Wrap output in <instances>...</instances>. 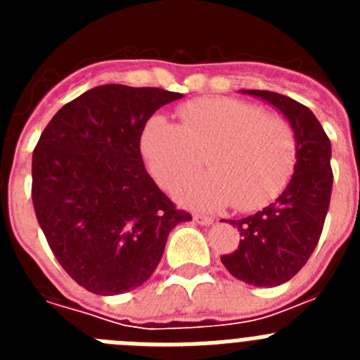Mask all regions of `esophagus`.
<instances>
[{
  "instance_id": "1",
  "label": "esophagus",
  "mask_w": 360,
  "mask_h": 360,
  "mask_svg": "<svg viewBox=\"0 0 360 360\" xmlns=\"http://www.w3.org/2000/svg\"><path fill=\"white\" fill-rule=\"evenodd\" d=\"M193 219H195L196 224H200V225H211L212 221H214V218H212V216H205V214H195L193 216Z\"/></svg>"
}]
</instances>
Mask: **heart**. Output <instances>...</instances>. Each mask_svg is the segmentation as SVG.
Here are the masks:
<instances>
[{
  "label": "heart",
  "instance_id": "obj_1",
  "mask_svg": "<svg viewBox=\"0 0 360 360\" xmlns=\"http://www.w3.org/2000/svg\"><path fill=\"white\" fill-rule=\"evenodd\" d=\"M180 126L153 117L141 136L151 176L173 191L195 173L205 155L209 171L178 189L196 209L232 203L254 211L285 189L297 162V139L288 120L263 113L257 104L232 97H203L178 108Z\"/></svg>",
  "mask_w": 360,
  "mask_h": 360
}]
</instances>
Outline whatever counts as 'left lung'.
Wrapping results in <instances>:
<instances>
[{
    "instance_id": "8db88e82",
    "label": "left lung",
    "mask_w": 360,
    "mask_h": 360,
    "mask_svg": "<svg viewBox=\"0 0 360 360\" xmlns=\"http://www.w3.org/2000/svg\"><path fill=\"white\" fill-rule=\"evenodd\" d=\"M287 117L297 139V162L287 189L256 214L229 219L241 240L221 263L236 279L254 287H278L303 269L316 249L330 207L332 146L316 115L287 95L243 90Z\"/></svg>"
}]
</instances>
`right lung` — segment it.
I'll return each mask as SVG.
<instances>
[{
  "label": "right lung",
  "instance_id": "add662e5",
  "mask_svg": "<svg viewBox=\"0 0 360 360\" xmlns=\"http://www.w3.org/2000/svg\"><path fill=\"white\" fill-rule=\"evenodd\" d=\"M182 97L162 88L104 84L65 104L32 157V202L57 262L97 295L141 287L173 227L189 221L144 167L149 117Z\"/></svg>",
  "mask_w": 360,
  "mask_h": 360
}]
</instances>
